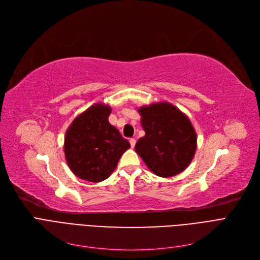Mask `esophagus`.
Instances as JSON below:
<instances>
[{
    "label": "esophagus",
    "instance_id": "34e87169",
    "mask_svg": "<svg viewBox=\"0 0 260 260\" xmlns=\"http://www.w3.org/2000/svg\"><path fill=\"white\" fill-rule=\"evenodd\" d=\"M129 143H131V146H132V147H135V145H136V139H134V138L129 139Z\"/></svg>",
    "mask_w": 260,
    "mask_h": 260
}]
</instances>
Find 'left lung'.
Returning a JSON list of instances; mask_svg holds the SVG:
<instances>
[{"label":"left lung","instance_id":"obj_1","mask_svg":"<svg viewBox=\"0 0 260 260\" xmlns=\"http://www.w3.org/2000/svg\"><path fill=\"white\" fill-rule=\"evenodd\" d=\"M145 136L135 149L147 168L160 177L184 171L196 152L197 136L188 118L168 102L138 109Z\"/></svg>","mask_w":260,"mask_h":260}]
</instances>
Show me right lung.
Listing matches in <instances>:
<instances>
[{"mask_svg":"<svg viewBox=\"0 0 260 260\" xmlns=\"http://www.w3.org/2000/svg\"><path fill=\"white\" fill-rule=\"evenodd\" d=\"M112 108L101 103L89 107L68 127L64 153L67 165L79 178L91 182L107 179L120 157L131 147L108 122Z\"/></svg>","mask_w":260,"mask_h":260,"instance_id":"obj_1","label":"right lung"}]
</instances>
